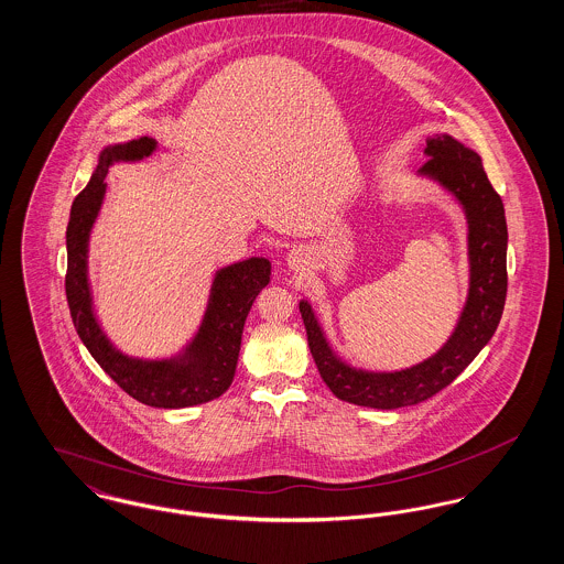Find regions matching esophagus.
Masks as SVG:
<instances>
[{
	"instance_id": "1",
	"label": "esophagus",
	"mask_w": 564,
	"mask_h": 564,
	"mask_svg": "<svg viewBox=\"0 0 564 564\" xmlns=\"http://www.w3.org/2000/svg\"><path fill=\"white\" fill-rule=\"evenodd\" d=\"M306 256H308V253H306L304 249H292V253L288 256V264H290V269H302V264H306Z\"/></svg>"
}]
</instances>
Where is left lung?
<instances>
[{
	"mask_svg": "<svg viewBox=\"0 0 564 564\" xmlns=\"http://www.w3.org/2000/svg\"><path fill=\"white\" fill-rule=\"evenodd\" d=\"M430 161L419 169L421 177L451 192L467 219L469 292L453 336L425 361L395 370L370 372L352 368L332 349L313 306L302 300L300 313L308 347L323 382L343 402L395 410L425 402L460 375L501 322L508 294V224L501 196L484 173L482 159L453 134H431L425 148Z\"/></svg>",
	"mask_w": 564,
	"mask_h": 564,
	"instance_id": "left-lung-1",
	"label": "left lung"
}]
</instances>
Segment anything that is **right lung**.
<instances>
[{"instance_id": "1", "label": "right lung", "mask_w": 564, "mask_h": 564, "mask_svg": "<svg viewBox=\"0 0 564 564\" xmlns=\"http://www.w3.org/2000/svg\"><path fill=\"white\" fill-rule=\"evenodd\" d=\"M156 150L150 137L104 148L99 164L72 205L67 224L65 294L84 347L106 375L137 402L152 408H188L219 398L232 382L242 325L249 308L270 283L267 258H249L215 272L205 317L194 338L175 357L137 359L116 349L97 322L88 283V239L106 196V177L113 162L148 159Z\"/></svg>"}]
</instances>
